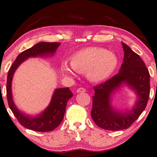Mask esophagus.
Returning a JSON list of instances; mask_svg holds the SVG:
<instances>
[{"label": "esophagus", "mask_w": 157, "mask_h": 157, "mask_svg": "<svg viewBox=\"0 0 157 157\" xmlns=\"http://www.w3.org/2000/svg\"><path fill=\"white\" fill-rule=\"evenodd\" d=\"M86 91V89L83 87H80L77 89V93H84Z\"/></svg>", "instance_id": "obj_1"}]
</instances>
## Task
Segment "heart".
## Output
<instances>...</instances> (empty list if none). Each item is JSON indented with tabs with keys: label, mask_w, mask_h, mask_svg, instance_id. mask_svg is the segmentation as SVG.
Returning a JSON list of instances; mask_svg holds the SVG:
<instances>
[{
	"label": "heart",
	"mask_w": 157,
	"mask_h": 157,
	"mask_svg": "<svg viewBox=\"0 0 157 157\" xmlns=\"http://www.w3.org/2000/svg\"><path fill=\"white\" fill-rule=\"evenodd\" d=\"M71 65L63 62L61 69L67 76L74 75L75 71L86 73L94 81H103L110 76L117 65V59L113 52L99 47H88L72 56Z\"/></svg>",
	"instance_id": "obj_1"
}]
</instances>
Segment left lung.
I'll list each match as a JSON object with an SVG mask.
<instances>
[{"instance_id":"1","label":"left lung","mask_w":157,"mask_h":157,"mask_svg":"<svg viewBox=\"0 0 157 157\" xmlns=\"http://www.w3.org/2000/svg\"><path fill=\"white\" fill-rule=\"evenodd\" d=\"M123 63L119 73L105 82L94 86L92 119L98 126L107 130L117 131L129 128L146 108L150 94V75L140 56L122 42ZM123 82L135 89L138 101L132 110L122 113L109 105L110 95Z\"/></svg>"}]
</instances>
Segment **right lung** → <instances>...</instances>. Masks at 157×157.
I'll use <instances>...</instances> for the list:
<instances>
[{"mask_svg":"<svg viewBox=\"0 0 157 157\" xmlns=\"http://www.w3.org/2000/svg\"><path fill=\"white\" fill-rule=\"evenodd\" d=\"M60 44L59 42H40L36 44L20 53L9 69L6 86L8 105L20 124L27 129L37 132H50L57 128L63 119L67 102L74 95L69 87L57 88L49 105L42 114L35 117L27 116L17 110L13 101L11 92L13 76L20 63L28 57L53 54Z\"/></svg>","mask_w":157,"mask_h":157,"instance_id":"right-lung-1","label":"right lung"}]
</instances>
